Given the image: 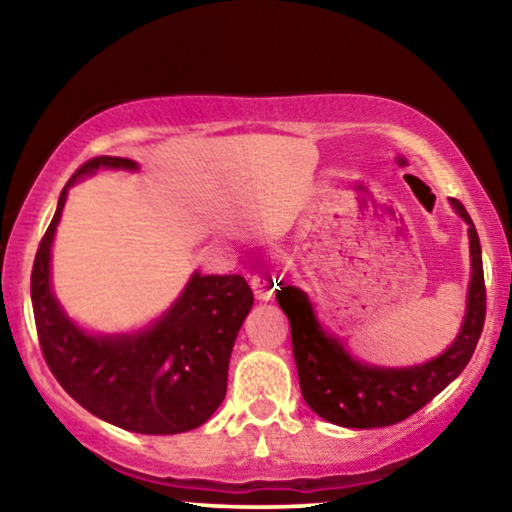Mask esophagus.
<instances>
[{"mask_svg": "<svg viewBox=\"0 0 512 512\" xmlns=\"http://www.w3.org/2000/svg\"><path fill=\"white\" fill-rule=\"evenodd\" d=\"M251 289H254L258 300H270L277 291V279L272 272H258V275L251 277Z\"/></svg>", "mask_w": 512, "mask_h": 512, "instance_id": "obj_1", "label": "esophagus"}]
</instances>
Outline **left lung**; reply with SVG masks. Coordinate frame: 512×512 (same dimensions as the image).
I'll use <instances>...</instances> for the list:
<instances>
[{"label": "left lung", "mask_w": 512, "mask_h": 512, "mask_svg": "<svg viewBox=\"0 0 512 512\" xmlns=\"http://www.w3.org/2000/svg\"><path fill=\"white\" fill-rule=\"evenodd\" d=\"M461 219L468 223L471 240V284L461 331L436 359L408 368L370 366L354 359L345 345L324 331L307 293L298 286L277 291V303L291 324L293 359L305 403L326 422L347 429H377L403 422L438 396L468 366L485 326V275H482L480 237L471 216L459 200L450 198Z\"/></svg>", "instance_id": "8db88e82"}]
</instances>
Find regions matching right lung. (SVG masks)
<instances>
[{"label":"right lung","mask_w":512,"mask_h":512,"mask_svg":"<svg viewBox=\"0 0 512 512\" xmlns=\"http://www.w3.org/2000/svg\"><path fill=\"white\" fill-rule=\"evenodd\" d=\"M100 167L135 172L137 163L93 158L62 188L32 268L41 352L60 387L104 422L149 436L198 429L226 398L230 352L254 293L240 275L193 272L170 310L144 331L95 335L76 326L53 293L51 247L69 186Z\"/></svg>","instance_id":"add662e5"}]
</instances>
